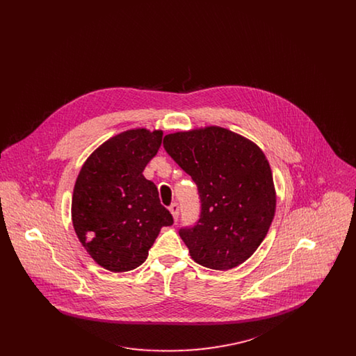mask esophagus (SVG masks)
Instances as JSON below:
<instances>
[{"label":"esophagus","mask_w":356,"mask_h":356,"mask_svg":"<svg viewBox=\"0 0 356 356\" xmlns=\"http://www.w3.org/2000/svg\"><path fill=\"white\" fill-rule=\"evenodd\" d=\"M170 213H172V216H173V219H175V220H177V219H179V213H180V207H179V204H170Z\"/></svg>","instance_id":"1"}]
</instances>
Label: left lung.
Here are the masks:
<instances>
[{
	"mask_svg": "<svg viewBox=\"0 0 356 356\" xmlns=\"http://www.w3.org/2000/svg\"><path fill=\"white\" fill-rule=\"evenodd\" d=\"M163 145L197 186L200 218L179 231L192 259L219 271L244 263L275 216L276 193L264 153L220 127L170 134Z\"/></svg>",
	"mask_w": 356,
	"mask_h": 356,
	"instance_id": "8db88e82",
	"label": "left lung"
}]
</instances>
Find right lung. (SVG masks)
Returning <instances> with one entry per match:
<instances>
[{
  "label": "right lung",
  "instance_id": "add662e5",
  "mask_svg": "<svg viewBox=\"0 0 356 356\" xmlns=\"http://www.w3.org/2000/svg\"><path fill=\"white\" fill-rule=\"evenodd\" d=\"M161 138V131L122 132L92 153L77 176L73 227L86 252L108 271L141 266L160 229L173 224L157 188L143 175Z\"/></svg>",
  "mask_w": 356,
  "mask_h": 356
}]
</instances>
